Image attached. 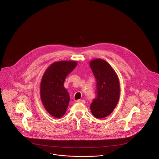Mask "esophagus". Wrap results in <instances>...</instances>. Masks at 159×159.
<instances>
[{"label": "esophagus", "mask_w": 159, "mask_h": 159, "mask_svg": "<svg viewBox=\"0 0 159 159\" xmlns=\"http://www.w3.org/2000/svg\"><path fill=\"white\" fill-rule=\"evenodd\" d=\"M77 102H79V103H85V101L84 99H78L76 101Z\"/></svg>", "instance_id": "34e87169"}]
</instances>
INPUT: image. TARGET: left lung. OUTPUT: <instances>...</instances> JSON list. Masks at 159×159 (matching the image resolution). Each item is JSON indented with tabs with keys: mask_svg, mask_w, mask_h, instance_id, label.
Wrapping results in <instances>:
<instances>
[{
	"mask_svg": "<svg viewBox=\"0 0 159 159\" xmlns=\"http://www.w3.org/2000/svg\"><path fill=\"white\" fill-rule=\"evenodd\" d=\"M96 79V98L91 104L92 114L98 119L106 117L117 106L120 93L119 80L113 68L102 59L90 61Z\"/></svg>",
	"mask_w": 159,
	"mask_h": 159,
	"instance_id": "left-lung-1",
	"label": "left lung"
}]
</instances>
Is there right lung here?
<instances>
[{"instance_id": "1", "label": "right lung", "mask_w": 159, "mask_h": 159, "mask_svg": "<svg viewBox=\"0 0 159 159\" xmlns=\"http://www.w3.org/2000/svg\"><path fill=\"white\" fill-rule=\"evenodd\" d=\"M75 61H62L52 63L42 77L40 97L46 110L53 117L60 118L66 113L70 96L64 86L66 77L76 67Z\"/></svg>"}]
</instances>
